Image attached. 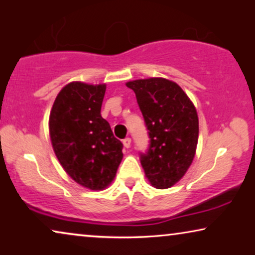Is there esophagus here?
Segmentation results:
<instances>
[{
  "mask_svg": "<svg viewBox=\"0 0 255 255\" xmlns=\"http://www.w3.org/2000/svg\"><path fill=\"white\" fill-rule=\"evenodd\" d=\"M123 145H124V147H127V148L130 147V146H131V139L130 138H125L123 140Z\"/></svg>",
  "mask_w": 255,
  "mask_h": 255,
  "instance_id": "esophagus-1",
  "label": "esophagus"
}]
</instances>
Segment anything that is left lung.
<instances>
[{"label": "left lung", "instance_id": "obj_1", "mask_svg": "<svg viewBox=\"0 0 255 255\" xmlns=\"http://www.w3.org/2000/svg\"><path fill=\"white\" fill-rule=\"evenodd\" d=\"M137 97L151 144L141 154L145 176L156 189H167L184 176L196 154V108L176 82L163 78L127 82Z\"/></svg>", "mask_w": 255, "mask_h": 255}]
</instances>
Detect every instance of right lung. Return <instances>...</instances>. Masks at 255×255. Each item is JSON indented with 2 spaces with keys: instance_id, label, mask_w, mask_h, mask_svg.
Masks as SVG:
<instances>
[{
  "instance_id": "1",
  "label": "right lung",
  "mask_w": 255,
  "mask_h": 255,
  "mask_svg": "<svg viewBox=\"0 0 255 255\" xmlns=\"http://www.w3.org/2000/svg\"><path fill=\"white\" fill-rule=\"evenodd\" d=\"M107 85L73 81L59 92L48 118L52 147L62 168L90 190L110 186L123 159V144L101 116Z\"/></svg>"
}]
</instances>
